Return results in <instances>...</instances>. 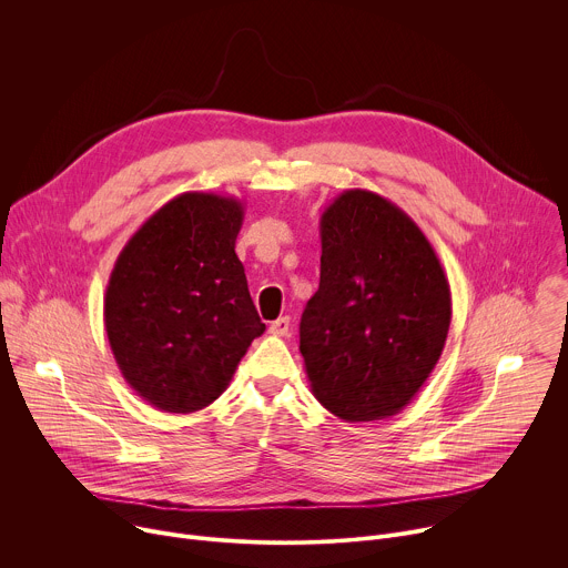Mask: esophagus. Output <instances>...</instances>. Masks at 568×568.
<instances>
[{
	"instance_id": "obj_1",
	"label": "esophagus",
	"mask_w": 568,
	"mask_h": 568,
	"mask_svg": "<svg viewBox=\"0 0 568 568\" xmlns=\"http://www.w3.org/2000/svg\"><path fill=\"white\" fill-rule=\"evenodd\" d=\"M270 333L276 337H285L290 333V316H278L276 321H272Z\"/></svg>"
}]
</instances>
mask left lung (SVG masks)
Masks as SVG:
<instances>
[{"mask_svg": "<svg viewBox=\"0 0 568 568\" xmlns=\"http://www.w3.org/2000/svg\"><path fill=\"white\" fill-rule=\"evenodd\" d=\"M452 321L443 265L386 197L351 189L321 215V281L301 316L316 399L346 423L395 416L432 375Z\"/></svg>", "mask_w": 568, "mask_h": 568, "instance_id": "left-lung-1", "label": "left lung"}]
</instances>
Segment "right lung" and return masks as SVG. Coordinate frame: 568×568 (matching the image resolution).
I'll return each instance as SVG.
<instances>
[{"label": "right lung", "instance_id": "1", "mask_svg": "<svg viewBox=\"0 0 568 568\" xmlns=\"http://www.w3.org/2000/svg\"><path fill=\"white\" fill-rule=\"evenodd\" d=\"M242 202L182 193L128 240L105 292V331L125 382L159 412L193 414L222 395L265 333L235 237Z\"/></svg>", "mask_w": 568, "mask_h": 568}]
</instances>
